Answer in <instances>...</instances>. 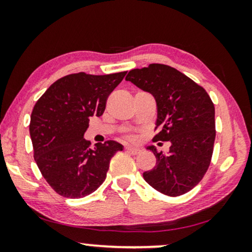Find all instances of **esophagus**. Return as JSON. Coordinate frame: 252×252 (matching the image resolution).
Listing matches in <instances>:
<instances>
[{"label": "esophagus", "instance_id": "esophagus-1", "mask_svg": "<svg viewBox=\"0 0 252 252\" xmlns=\"http://www.w3.org/2000/svg\"><path fill=\"white\" fill-rule=\"evenodd\" d=\"M127 153L132 154V155H139L141 153V150L139 149V148H133V147H126L125 148Z\"/></svg>", "mask_w": 252, "mask_h": 252}]
</instances>
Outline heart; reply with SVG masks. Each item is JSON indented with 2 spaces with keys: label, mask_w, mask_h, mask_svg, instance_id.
<instances>
[{
  "label": "heart",
  "mask_w": 252,
  "mask_h": 252,
  "mask_svg": "<svg viewBox=\"0 0 252 252\" xmlns=\"http://www.w3.org/2000/svg\"><path fill=\"white\" fill-rule=\"evenodd\" d=\"M126 139H127V140L133 141V140H135L136 137H135V135H134V134H127V135H126Z\"/></svg>",
  "instance_id": "1"
}]
</instances>
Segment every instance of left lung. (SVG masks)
Masks as SVG:
<instances>
[{
	"label": "left lung",
	"mask_w": 252,
	"mask_h": 252,
	"mask_svg": "<svg viewBox=\"0 0 252 252\" xmlns=\"http://www.w3.org/2000/svg\"><path fill=\"white\" fill-rule=\"evenodd\" d=\"M127 81L150 93L157 103L154 141H170V153L154 147L156 166L143 173L151 187L175 197L191 190L211 163L216 139L215 105L204 88L164 64L130 70Z\"/></svg>",
	"instance_id": "1"
}]
</instances>
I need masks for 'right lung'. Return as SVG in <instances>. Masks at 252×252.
Returning a JSON list of instances; mask_svg holds the SVG:
<instances>
[{
  "label": "right lung",
  "mask_w": 252,
  "mask_h": 252,
  "mask_svg": "<svg viewBox=\"0 0 252 252\" xmlns=\"http://www.w3.org/2000/svg\"><path fill=\"white\" fill-rule=\"evenodd\" d=\"M126 73L65 75L34 105L30 123L34 159L58 195L81 198L94 192L105 180L113 155L123 150L111 140L91 149L84 133L91 117L103 115L109 95Z\"/></svg>",
  "instance_id": "1"
}]
</instances>
